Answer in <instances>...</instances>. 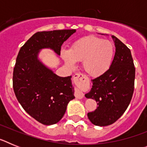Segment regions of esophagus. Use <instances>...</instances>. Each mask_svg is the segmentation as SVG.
I'll return each mask as SVG.
<instances>
[{"instance_id": "obj_1", "label": "esophagus", "mask_w": 147, "mask_h": 147, "mask_svg": "<svg viewBox=\"0 0 147 147\" xmlns=\"http://www.w3.org/2000/svg\"><path fill=\"white\" fill-rule=\"evenodd\" d=\"M87 80H88V78L85 75L82 74H80V73L76 74L73 76V80L75 82V84L84 82L87 81ZM75 96L77 98H82L84 97V93L80 91V90H76V92H75Z\"/></svg>"}]
</instances>
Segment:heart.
Instances as JSON below:
<instances>
[{
    "mask_svg": "<svg viewBox=\"0 0 147 147\" xmlns=\"http://www.w3.org/2000/svg\"><path fill=\"white\" fill-rule=\"evenodd\" d=\"M61 55L67 66L73 67L76 62H82L84 71L89 76L96 77L110 68L114 46L109 40L88 36L75 42L69 51H62Z\"/></svg>",
    "mask_w": 147,
    "mask_h": 147,
    "instance_id": "heart-1",
    "label": "heart"
}]
</instances>
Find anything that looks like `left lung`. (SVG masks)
I'll list each match as a JSON object with an SVG mask.
<instances>
[{"label": "left lung", "instance_id": "8db88e82", "mask_svg": "<svg viewBox=\"0 0 147 147\" xmlns=\"http://www.w3.org/2000/svg\"><path fill=\"white\" fill-rule=\"evenodd\" d=\"M112 38L115 46L112 64L103 74L91 80V90L85 94L97 102V108L88 113V117L100 127L113 124L123 115L134 91L136 68L130 50L117 37Z\"/></svg>", "mask_w": 147, "mask_h": 147}]
</instances>
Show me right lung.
Here are the masks:
<instances>
[{
  "label": "right lung",
  "instance_id": "obj_1",
  "mask_svg": "<svg viewBox=\"0 0 147 147\" xmlns=\"http://www.w3.org/2000/svg\"><path fill=\"white\" fill-rule=\"evenodd\" d=\"M75 29L39 32L20 48L13 71V89L27 113L45 125L61 120L70 101L75 98L71 76L61 77L38 59L42 49L60 55L62 43Z\"/></svg>",
  "mask_w": 147,
  "mask_h": 147
}]
</instances>
